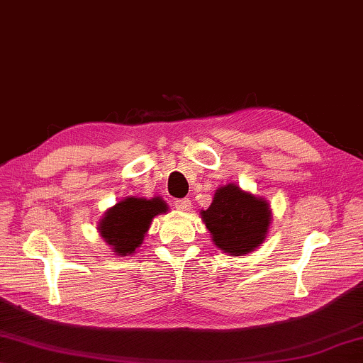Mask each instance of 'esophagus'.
<instances>
[{"label": "esophagus", "instance_id": "34e87169", "mask_svg": "<svg viewBox=\"0 0 363 363\" xmlns=\"http://www.w3.org/2000/svg\"><path fill=\"white\" fill-rule=\"evenodd\" d=\"M176 209H179L182 212H189L191 209V201L189 198H182V199H176L174 201Z\"/></svg>", "mask_w": 363, "mask_h": 363}]
</instances>
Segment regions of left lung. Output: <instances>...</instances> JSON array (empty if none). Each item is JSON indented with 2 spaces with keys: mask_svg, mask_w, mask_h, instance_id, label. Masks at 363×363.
Here are the masks:
<instances>
[{
  "mask_svg": "<svg viewBox=\"0 0 363 363\" xmlns=\"http://www.w3.org/2000/svg\"><path fill=\"white\" fill-rule=\"evenodd\" d=\"M201 220L211 230L212 242L228 256H246L265 242L273 213L264 196L245 191L230 182L215 190L209 209Z\"/></svg>",
  "mask_w": 363,
  "mask_h": 363,
  "instance_id": "1",
  "label": "left lung"
}]
</instances>
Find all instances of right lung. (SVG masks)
<instances>
[{
    "label": "right lung",
    "instance_id": "1",
    "mask_svg": "<svg viewBox=\"0 0 363 363\" xmlns=\"http://www.w3.org/2000/svg\"><path fill=\"white\" fill-rule=\"evenodd\" d=\"M167 212L168 204L162 196L151 199L126 196L104 212L98 221V233L115 256H133L143 243L154 217Z\"/></svg>",
    "mask_w": 363,
    "mask_h": 363
}]
</instances>
